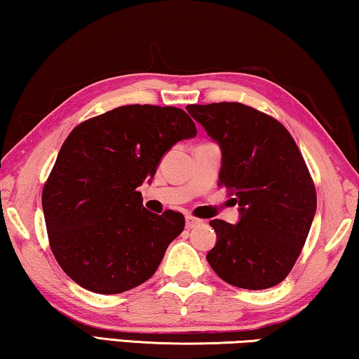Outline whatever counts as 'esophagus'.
<instances>
[{
	"mask_svg": "<svg viewBox=\"0 0 359 359\" xmlns=\"http://www.w3.org/2000/svg\"><path fill=\"white\" fill-rule=\"evenodd\" d=\"M201 223H202V219L192 217V215H186V228L187 229L196 228V226H198Z\"/></svg>",
	"mask_w": 359,
	"mask_h": 359,
	"instance_id": "obj_1",
	"label": "esophagus"
}]
</instances>
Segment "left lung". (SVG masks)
Returning <instances> with one entry per match:
<instances>
[{
    "label": "left lung",
    "instance_id": "left-lung-1",
    "mask_svg": "<svg viewBox=\"0 0 359 359\" xmlns=\"http://www.w3.org/2000/svg\"><path fill=\"white\" fill-rule=\"evenodd\" d=\"M187 112L222 149L218 186L239 203V222L212 219L207 262L231 285L269 289L287 278L316 213V189L287 130L241 102L191 104Z\"/></svg>",
    "mask_w": 359,
    "mask_h": 359
}]
</instances>
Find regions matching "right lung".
Returning a JSON list of instances; mask_svg holds the SVG:
<instances>
[{"instance_id":"obj_1","label":"right lung","mask_w":359,"mask_h":359,"mask_svg":"<svg viewBox=\"0 0 359 359\" xmlns=\"http://www.w3.org/2000/svg\"><path fill=\"white\" fill-rule=\"evenodd\" d=\"M197 135L184 110L122 106L80 123L43 187L49 244L64 273L96 294H120L156 273L184 217L142 207L163 154Z\"/></svg>"}]
</instances>
